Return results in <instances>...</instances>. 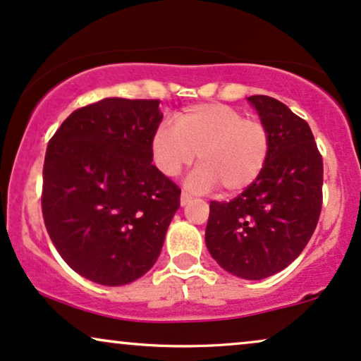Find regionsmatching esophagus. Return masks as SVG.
Wrapping results in <instances>:
<instances>
[{
	"label": "esophagus",
	"instance_id": "1",
	"mask_svg": "<svg viewBox=\"0 0 361 361\" xmlns=\"http://www.w3.org/2000/svg\"><path fill=\"white\" fill-rule=\"evenodd\" d=\"M180 202H181V207H185V204H188V203L193 202V196H191L190 193H186V191H183V193H181Z\"/></svg>",
	"mask_w": 361,
	"mask_h": 361
}]
</instances>
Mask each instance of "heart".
<instances>
[{
	"label": "heart",
	"instance_id": "b5f03b06",
	"mask_svg": "<svg viewBox=\"0 0 361 361\" xmlns=\"http://www.w3.org/2000/svg\"><path fill=\"white\" fill-rule=\"evenodd\" d=\"M271 131L258 118L221 103L191 104L176 113V125L161 123L152 136L153 161L165 176H176L196 159L190 178L196 190L221 186L241 193L263 175L271 154Z\"/></svg>",
	"mask_w": 361,
	"mask_h": 361
}]
</instances>
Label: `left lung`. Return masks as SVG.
Listing matches in <instances>:
<instances>
[{
	"instance_id": "left-lung-1",
	"label": "left lung",
	"mask_w": 361,
	"mask_h": 361,
	"mask_svg": "<svg viewBox=\"0 0 361 361\" xmlns=\"http://www.w3.org/2000/svg\"><path fill=\"white\" fill-rule=\"evenodd\" d=\"M271 131V154L255 185L209 203L208 252L221 268L262 280L286 268L312 238L323 203V158L308 123L278 99L250 97Z\"/></svg>"
}]
</instances>
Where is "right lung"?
<instances>
[{"label": "right lung", "mask_w": 361, "mask_h": 361, "mask_svg": "<svg viewBox=\"0 0 361 361\" xmlns=\"http://www.w3.org/2000/svg\"><path fill=\"white\" fill-rule=\"evenodd\" d=\"M159 99L106 98L75 109L49 140L41 212L61 258L81 276L120 286L161 252L180 186L152 165Z\"/></svg>", "instance_id": "right-lung-1"}]
</instances>
